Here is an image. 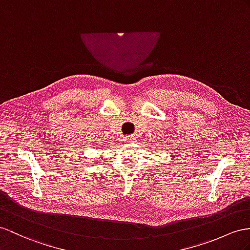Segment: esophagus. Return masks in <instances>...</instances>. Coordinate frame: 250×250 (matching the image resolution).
Here are the masks:
<instances>
[{"label":"esophagus","mask_w":250,"mask_h":250,"mask_svg":"<svg viewBox=\"0 0 250 250\" xmlns=\"http://www.w3.org/2000/svg\"><path fill=\"white\" fill-rule=\"evenodd\" d=\"M125 144L132 143V142H134V137H133V136H126V137L125 138Z\"/></svg>","instance_id":"esophagus-1"}]
</instances>
